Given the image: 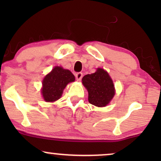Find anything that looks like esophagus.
Instances as JSON below:
<instances>
[{
	"label": "esophagus",
	"instance_id": "1",
	"mask_svg": "<svg viewBox=\"0 0 161 161\" xmlns=\"http://www.w3.org/2000/svg\"><path fill=\"white\" fill-rule=\"evenodd\" d=\"M75 77L77 80H80L83 78V73L82 72H78V73L75 74Z\"/></svg>",
	"mask_w": 161,
	"mask_h": 161
}]
</instances>
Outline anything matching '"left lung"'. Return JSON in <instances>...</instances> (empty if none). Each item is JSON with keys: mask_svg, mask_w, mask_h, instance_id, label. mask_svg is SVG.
I'll return each instance as SVG.
<instances>
[{"mask_svg": "<svg viewBox=\"0 0 161 161\" xmlns=\"http://www.w3.org/2000/svg\"><path fill=\"white\" fill-rule=\"evenodd\" d=\"M82 83L89 92V102L95 106L107 105L115 94L111 78L106 71L100 68L94 73L83 77Z\"/></svg>", "mask_w": 161, "mask_h": 161, "instance_id": "1", "label": "left lung"}]
</instances>
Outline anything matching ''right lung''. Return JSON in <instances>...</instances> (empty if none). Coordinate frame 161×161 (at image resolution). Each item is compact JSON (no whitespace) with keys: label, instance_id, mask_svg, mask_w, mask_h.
<instances>
[{"label":"right lung","instance_id":"add662e5","mask_svg":"<svg viewBox=\"0 0 161 161\" xmlns=\"http://www.w3.org/2000/svg\"><path fill=\"white\" fill-rule=\"evenodd\" d=\"M75 81V76L69 70L61 67H54L42 81V93L46 102H54L61 97L68 83Z\"/></svg>","mask_w":161,"mask_h":161}]
</instances>
